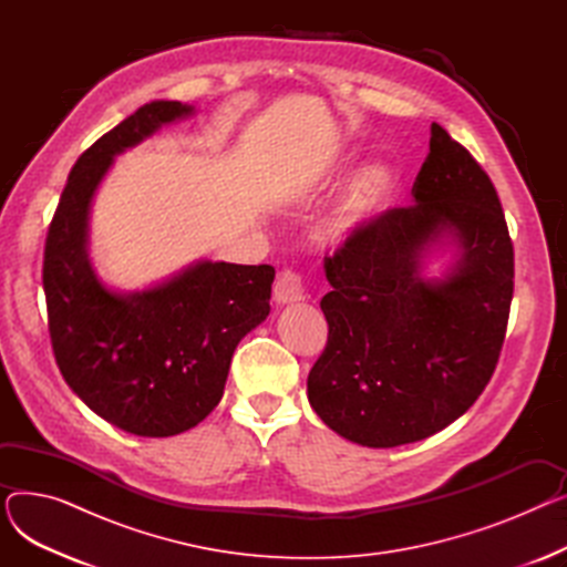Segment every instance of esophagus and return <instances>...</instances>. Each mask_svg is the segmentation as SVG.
<instances>
[{
	"instance_id": "obj_1",
	"label": "esophagus",
	"mask_w": 567,
	"mask_h": 567,
	"mask_svg": "<svg viewBox=\"0 0 567 567\" xmlns=\"http://www.w3.org/2000/svg\"><path fill=\"white\" fill-rule=\"evenodd\" d=\"M303 276L291 271V268H285V271L278 276L274 285V296L278 303H296L303 299Z\"/></svg>"
}]
</instances>
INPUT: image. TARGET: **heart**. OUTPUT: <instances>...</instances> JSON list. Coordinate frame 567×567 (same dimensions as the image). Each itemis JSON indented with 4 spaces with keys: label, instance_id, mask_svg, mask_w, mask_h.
Wrapping results in <instances>:
<instances>
[{
    "label": "heart",
    "instance_id": "1",
    "mask_svg": "<svg viewBox=\"0 0 567 567\" xmlns=\"http://www.w3.org/2000/svg\"><path fill=\"white\" fill-rule=\"evenodd\" d=\"M389 188H391V176L383 167H370L368 172H363L340 208L338 225L349 227L355 220H361L385 197Z\"/></svg>",
    "mask_w": 567,
    "mask_h": 567
}]
</instances>
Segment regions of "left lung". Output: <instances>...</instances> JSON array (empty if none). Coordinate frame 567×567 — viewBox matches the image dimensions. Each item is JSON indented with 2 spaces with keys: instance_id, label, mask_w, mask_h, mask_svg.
Segmentation results:
<instances>
[{
  "instance_id": "left-lung-1",
  "label": "left lung",
  "mask_w": 567,
  "mask_h": 567,
  "mask_svg": "<svg viewBox=\"0 0 567 567\" xmlns=\"http://www.w3.org/2000/svg\"><path fill=\"white\" fill-rule=\"evenodd\" d=\"M411 195L355 223L323 257L329 340L308 400L333 432L370 449L427 439L468 411L496 370L513 303L515 250L496 188L439 124ZM445 230L463 257L427 284L417 257Z\"/></svg>"
}]
</instances>
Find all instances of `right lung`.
<instances>
[{
  "mask_svg": "<svg viewBox=\"0 0 567 567\" xmlns=\"http://www.w3.org/2000/svg\"><path fill=\"white\" fill-rule=\"evenodd\" d=\"M178 101L140 107L73 165L48 227L43 289L54 361L73 393L137 436L202 423L225 391L236 344L271 310L276 268L202 261L142 293L107 291L86 261V214L112 156L188 114Z\"/></svg>",
  "mask_w": 567,
  "mask_h": 567,
  "instance_id": "add662e5",
  "label": "right lung"
}]
</instances>
